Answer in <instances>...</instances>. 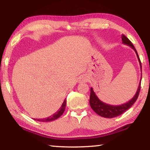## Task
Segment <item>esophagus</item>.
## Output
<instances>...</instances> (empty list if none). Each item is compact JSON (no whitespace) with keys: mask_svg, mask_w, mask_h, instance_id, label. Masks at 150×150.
<instances>
[{"mask_svg":"<svg viewBox=\"0 0 150 150\" xmlns=\"http://www.w3.org/2000/svg\"><path fill=\"white\" fill-rule=\"evenodd\" d=\"M87 79L84 75L81 76V77H80L79 79V83H85L87 82Z\"/></svg>","mask_w":150,"mask_h":150,"instance_id":"1","label":"esophagus"}]
</instances>
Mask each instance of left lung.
<instances>
[{
	"label": "left lung",
	"mask_w": 150,
	"mask_h": 150,
	"mask_svg": "<svg viewBox=\"0 0 150 150\" xmlns=\"http://www.w3.org/2000/svg\"><path fill=\"white\" fill-rule=\"evenodd\" d=\"M122 43L124 44L128 45V46H130L135 51L137 57H138L139 61V65H140V69L142 71V65L140 59H139L138 54V53H137V51L136 50L135 47H134V45L132 44V42L129 40L128 38L123 34L122 35ZM140 85L141 83H139L135 95H134L130 100H128V102L122 104L120 105H108V104H106L105 103H103V101H101L99 98H98V96L96 95L95 93L94 92L93 88L91 87L89 100L91 107L92 108L93 110L95 111L97 115L104 118H112L122 115V114L124 112H125L127 110H128V109L130 108L131 106L134 105V103L136 101L137 98L138 97L139 91H140Z\"/></svg>",
	"instance_id": "1"
}]
</instances>
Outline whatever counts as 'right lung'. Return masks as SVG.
I'll list each match as a JSON object with an SVG mask.
<instances>
[{"mask_svg":"<svg viewBox=\"0 0 150 150\" xmlns=\"http://www.w3.org/2000/svg\"><path fill=\"white\" fill-rule=\"evenodd\" d=\"M65 106H66V99H65L64 101H63L62 105V106H61L59 110H58L56 112L54 113V115H51L50 116H48V117H47V118L34 119V120H36L40 121V122H51V121L56 120V119H57L58 118H59L60 116L63 115V113L64 112Z\"/></svg>","mask_w":150,"mask_h":150,"instance_id":"1","label":"right lung"}]
</instances>
